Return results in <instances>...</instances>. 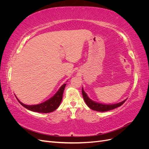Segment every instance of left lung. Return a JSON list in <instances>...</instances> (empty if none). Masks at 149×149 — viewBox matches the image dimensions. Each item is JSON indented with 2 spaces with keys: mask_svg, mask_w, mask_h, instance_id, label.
<instances>
[{
  "mask_svg": "<svg viewBox=\"0 0 149 149\" xmlns=\"http://www.w3.org/2000/svg\"><path fill=\"white\" fill-rule=\"evenodd\" d=\"M82 94H83V99L86 104L87 106L90 108V109H91L92 110L96 111H100V112H105V111H108L112 109H114L115 108L118 107L123 105L126 101L125 100L120 102L114 104H102L94 102L92 101L91 99H89L87 96L86 93L84 92L83 88H82Z\"/></svg>",
  "mask_w": 149,
  "mask_h": 149,
  "instance_id": "left-lung-1",
  "label": "left lung"
}]
</instances>
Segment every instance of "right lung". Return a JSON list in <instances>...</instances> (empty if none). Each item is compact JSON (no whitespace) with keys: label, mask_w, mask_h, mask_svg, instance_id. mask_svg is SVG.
I'll return each mask as SVG.
<instances>
[{"label":"right lung","mask_w":149,"mask_h":149,"mask_svg":"<svg viewBox=\"0 0 149 149\" xmlns=\"http://www.w3.org/2000/svg\"><path fill=\"white\" fill-rule=\"evenodd\" d=\"M65 86L66 84H63L57 93L52 97L49 99L48 100L46 101L45 102L39 104L31 106L25 105L24 104L22 103L18 99L17 100L21 104L22 106H23L26 109L30 111L37 112H41V113H48V112H51L56 110L59 107L62 100L63 94Z\"/></svg>","instance_id":"1"}]
</instances>
